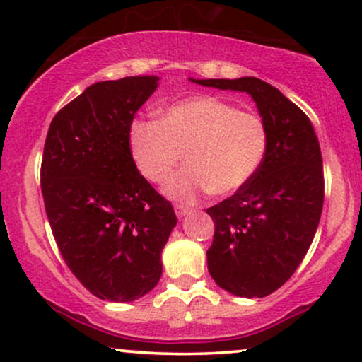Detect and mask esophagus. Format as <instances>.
Listing matches in <instances>:
<instances>
[{
  "label": "esophagus",
  "instance_id": "esophagus-1",
  "mask_svg": "<svg viewBox=\"0 0 362 362\" xmlns=\"http://www.w3.org/2000/svg\"><path fill=\"white\" fill-rule=\"evenodd\" d=\"M190 213V209L187 206H182V204H175V214L178 218H185L187 214Z\"/></svg>",
  "mask_w": 362,
  "mask_h": 362
}]
</instances>
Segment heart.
I'll use <instances>...</instances> for the list:
<instances>
[{"instance_id": "b5f03b06", "label": "heart", "mask_w": 362, "mask_h": 362, "mask_svg": "<svg viewBox=\"0 0 362 362\" xmlns=\"http://www.w3.org/2000/svg\"><path fill=\"white\" fill-rule=\"evenodd\" d=\"M269 144L262 115L213 95L178 100L160 120H134L129 127L132 160L153 184L167 182L185 158L187 167L165 185V194L182 202L242 190L259 173Z\"/></svg>"}]
</instances>
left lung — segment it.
Segmentation results:
<instances>
[{"label": "left lung", "mask_w": 362, "mask_h": 362, "mask_svg": "<svg viewBox=\"0 0 362 362\" xmlns=\"http://www.w3.org/2000/svg\"><path fill=\"white\" fill-rule=\"evenodd\" d=\"M192 81L247 91L267 122L271 144L259 173L206 213L214 221L207 269L216 284L242 298L269 296L293 276L317 233L325 195L317 134L296 103L259 78Z\"/></svg>", "instance_id": "obj_1"}]
</instances>
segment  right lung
Returning <instances> with one entry per match:
<instances>
[{
    "instance_id": "right-lung-1",
    "label": "right lung",
    "mask_w": 362,
    "mask_h": 362,
    "mask_svg": "<svg viewBox=\"0 0 362 362\" xmlns=\"http://www.w3.org/2000/svg\"><path fill=\"white\" fill-rule=\"evenodd\" d=\"M158 76L98 81L54 115L40 187L62 259L100 300L144 296L161 277L173 207L138 172L129 148L134 114Z\"/></svg>"
}]
</instances>
